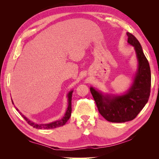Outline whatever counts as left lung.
I'll return each mask as SVG.
<instances>
[{
	"instance_id": "1",
	"label": "left lung",
	"mask_w": 159,
	"mask_h": 159,
	"mask_svg": "<svg viewBox=\"0 0 159 159\" xmlns=\"http://www.w3.org/2000/svg\"><path fill=\"white\" fill-rule=\"evenodd\" d=\"M127 35L128 43L135 50L139 62L131 87L121 95H103L90 88L99 113L112 123H124L134 119L145 107L150 96L151 74L148 61L137 38L129 32H127Z\"/></svg>"
}]
</instances>
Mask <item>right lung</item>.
<instances>
[{
  "label": "right lung",
  "instance_id": "1",
  "mask_svg": "<svg viewBox=\"0 0 159 159\" xmlns=\"http://www.w3.org/2000/svg\"><path fill=\"white\" fill-rule=\"evenodd\" d=\"M72 93H73V91H70V92L68 93V108H67L66 112V113L64 115V117L62 118L61 119H60V120H57V121H54V122L50 123H48V124H38V123H34V122L30 121L29 119H27L25 116V115H22L20 112H19V113H20V114L22 115V117L26 120V122L28 124H29L30 125L32 126L34 128L39 129H54V128H56V127L63 126L66 123V122L68 121L70 116H71V97H72ZM12 103H13L12 100ZM16 110L18 111H19L18 109L17 108H16Z\"/></svg>",
  "mask_w": 159,
  "mask_h": 159
}]
</instances>
